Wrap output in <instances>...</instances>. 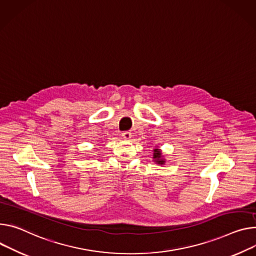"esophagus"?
Instances as JSON below:
<instances>
[{
	"instance_id": "34e87169",
	"label": "esophagus",
	"mask_w": 256,
	"mask_h": 256,
	"mask_svg": "<svg viewBox=\"0 0 256 256\" xmlns=\"http://www.w3.org/2000/svg\"><path fill=\"white\" fill-rule=\"evenodd\" d=\"M122 138H124V140H130V138H132V132H128V130H126V132H122Z\"/></svg>"
}]
</instances>
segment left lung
<instances>
[{
  "instance_id": "1",
  "label": "left lung",
  "mask_w": 256,
  "mask_h": 256,
  "mask_svg": "<svg viewBox=\"0 0 256 256\" xmlns=\"http://www.w3.org/2000/svg\"><path fill=\"white\" fill-rule=\"evenodd\" d=\"M153 159H154V162H156L157 164H166V159L164 158V156H162V153L160 151V149H154L153 150Z\"/></svg>"
}]
</instances>
